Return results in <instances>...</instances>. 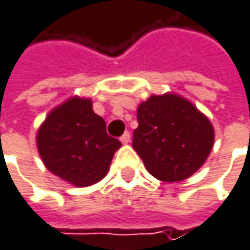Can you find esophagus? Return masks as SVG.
I'll use <instances>...</instances> for the list:
<instances>
[{
  "label": "esophagus",
  "instance_id": "esophagus-1",
  "mask_svg": "<svg viewBox=\"0 0 250 250\" xmlns=\"http://www.w3.org/2000/svg\"><path fill=\"white\" fill-rule=\"evenodd\" d=\"M121 141H122V144H128V143L131 141V134H129V132H125V134L121 137Z\"/></svg>",
  "mask_w": 250,
  "mask_h": 250
}]
</instances>
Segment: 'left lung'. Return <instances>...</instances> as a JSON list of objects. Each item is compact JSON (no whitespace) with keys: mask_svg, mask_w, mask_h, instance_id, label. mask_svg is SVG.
Segmentation results:
<instances>
[{"mask_svg":"<svg viewBox=\"0 0 250 250\" xmlns=\"http://www.w3.org/2000/svg\"><path fill=\"white\" fill-rule=\"evenodd\" d=\"M132 147L147 170L163 182H178L207 160L214 129L192 103L176 96H151L137 110Z\"/></svg>","mask_w":250,"mask_h":250,"instance_id":"obj_1","label":"left lung"}]
</instances>
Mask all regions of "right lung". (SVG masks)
<instances>
[{
  "mask_svg": "<svg viewBox=\"0 0 250 250\" xmlns=\"http://www.w3.org/2000/svg\"><path fill=\"white\" fill-rule=\"evenodd\" d=\"M121 141L107 135L106 122L88 99H69L54 109L38 132L45 166L61 179L88 187L102 181Z\"/></svg>",
  "mask_w": 250,
  "mask_h": 250,
  "instance_id": "1",
  "label": "right lung"
}]
</instances>
